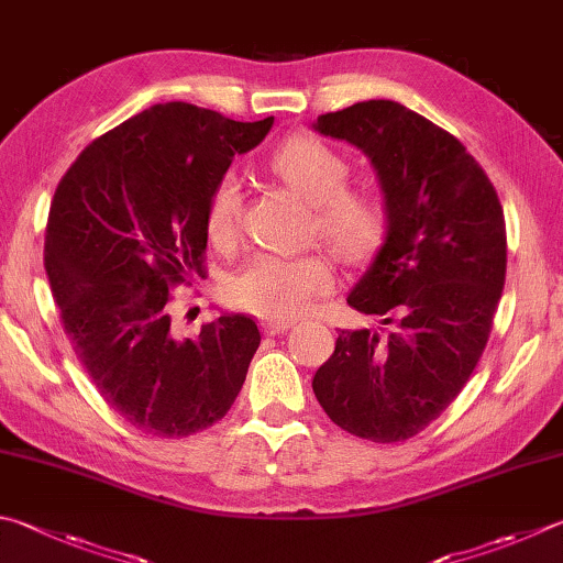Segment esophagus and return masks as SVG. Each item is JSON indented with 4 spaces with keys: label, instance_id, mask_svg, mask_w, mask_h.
I'll use <instances>...</instances> for the list:
<instances>
[{
    "label": "esophagus",
    "instance_id": "34e87169",
    "mask_svg": "<svg viewBox=\"0 0 563 563\" xmlns=\"http://www.w3.org/2000/svg\"><path fill=\"white\" fill-rule=\"evenodd\" d=\"M261 327H263V332H265V334L275 336V334L288 332L290 327H292V322H273V320H263V322H261Z\"/></svg>",
    "mask_w": 563,
    "mask_h": 563
}]
</instances>
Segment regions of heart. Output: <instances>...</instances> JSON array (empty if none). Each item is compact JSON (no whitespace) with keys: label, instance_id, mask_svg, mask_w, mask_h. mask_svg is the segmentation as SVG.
Wrapping results in <instances>:
<instances>
[{"label":"heart","instance_id":"obj_1","mask_svg":"<svg viewBox=\"0 0 563 563\" xmlns=\"http://www.w3.org/2000/svg\"><path fill=\"white\" fill-rule=\"evenodd\" d=\"M271 167L314 207V229L346 263H360L379 249L388 227L386 201L374 189H352L350 162L314 135H292L273 152ZM243 189L236 175L219 177L203 213L207 236L219 249L239 239ZM334 271L322 253H261L227 283V298L261 320L290 322L312 310L332 290Z\"/></svg>","mask_w":563,"mask_h":563}]
</instances>
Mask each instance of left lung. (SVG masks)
I'll return each instance as SVG.
<instances>
[{
	"mask_svg": "<svg viewBox=\"0 0 563 563\" xmlns=\"http://www.w3.org/2000/svg\"><path fill=\"white\" fill-rule=\"evenodd\" d=\"M312 128L372 159L388 211L382 249L346 295L379 327L342 330L312 391L346 433L406 441L483 356L505 288L503 203L463 142L394 100L327 112Z\"/></svg>",
	"mask_w": 563,
	"mask_h": 563,
	"instance_id": "obj_1",
	"label": "left lung"
}]
</instances>
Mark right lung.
<instances>
[{
    "label": "right lung",
    "mask_w": 563,
    "mask_h": 563,
    "mask_svg": "<svg viewBox=\"0 0 563 563\" xmlns=\"http://www.w3.org/2000/svg\"><path fill=\"white\" fill-rule=\"evenodd\" d=\"M271 128L152 106L80 152L54 194L44 265L60 322L108 406L150 435L213 426L246 382L261 344L251 317L221 312L179 340L169 290L203 278L213 184Z\"/></svg>",
    "instance_id": "add662e5"
}]
</instances>
